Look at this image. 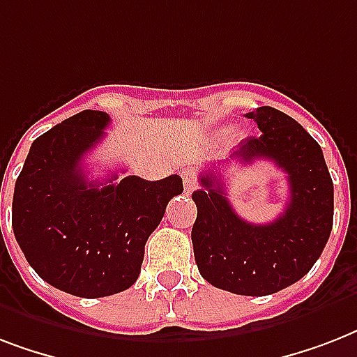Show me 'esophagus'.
Masks as SVG:
<instances>
[{"instance_id":"obj_1","label":"esophagus","mask_w":357,"mask_h":357,"mask_svg":"<svg viewBox=\"0 0 357 357\" xmlns=\"http://www.w3.org/2000/svg\"><path fill=\"white\" fill-rule=\"evenodd\" d=\"M183 185H185V192H187V195H190V192L196 189V178L190 172H187V170L183 172Z\"/></svg>"}]
</instances>
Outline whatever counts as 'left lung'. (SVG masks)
Segmentation results:
<instances>
[{
    "mask_svg": "<svg viewBox=\"0 0 357 357\" xmlns=\"http://www.w3.org/2000/svg\"><path fill=\"white\" fill-rule=\"evenodd\" d=\"M261 131L235 153L243 165L266 159L287 174L289 202L268 224L246 222L234 211L222 179L200 176L192 246L198 271L218 289L266 296L304 278L321 257L333 226V183L319 142L274 107L246 114Z\"/></svg>",
    "mask_w": 357,
    "mask_h": 357,
    "instance_id": "obj_1",
    "label": "left lung"
}]
</instances>
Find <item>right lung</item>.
<instances>
[{
    "label": "right lung",
    "instance_id": "add662e5",
    "mask_svg": "<svg viewBox=\"0 0 357 357\" xmlns=\"http://www.w3.org/2000/svg\"><path fill=\"white\" fill-rule=\"evenodd\" d=\"M103 111L70 116L31 144L13 196V229L25 259L53 287L81 298L122 293L137 282L144 244L167 204L183 192L172 174L89 181L83 155L102 142Z\"/></svg>",
    "mask_w": 357,
    "mask_h": 357
}]
</instances>
